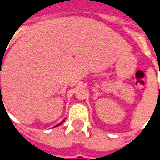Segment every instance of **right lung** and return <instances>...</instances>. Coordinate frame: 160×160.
<instances>
[{"instance_id": "add662e5", "label": "right lung", "mask_w": 160, "mask_h": 160, "mask_svg": "<svg viewBox=\"0 0 160 160\" xmlns=\"http://www.w3.org/2000/svg\"><path fill=\"white\" fill-rule=\"evenodd\" d=\"M0 87H1V86H0ZM65 122V120H64V121H62L61 122H59V123H58V124H57V125H56V126H58V125H60V124H62V123H63V122Z\"/></svg>"}]
</instances>
